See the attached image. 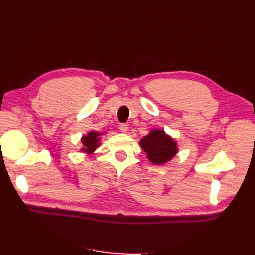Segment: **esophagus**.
<instances>
[{"label": "esophagus", "mask_w": 255, "mask_h": 255, "mask_svg": "<svg viewBox=\"0 0 255 255\" xmlns=\"http://www.w3.org/2000/svg\"><path fill=\"white\" fill-rule=\"evenodd\" d=\"M128 129H129V127L127 124H119V130H121L122 132H127Z\"/></svg>", "instance_id": "obj_1"}]
</instances>
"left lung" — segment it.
<instances>
[{"mask_svg":"<svg viewBox=\"0 0 255 255\" xmlns=\"http://www.w3.org/2000/svg\"><path fill=\"white\" fill-rule=\"evenodd\" d=\"M140 145L154 164L165 163L177 152L175 142L162 130L151 131L140 141Z\"/></svg>","mask_w":255,"mask_h":255,"instance_id":"obj_1","label":"left lung"}]
</instances>
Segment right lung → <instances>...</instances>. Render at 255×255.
Masks as SVG:
<instances>
[{
	"instance_id": "obj_1",
	"label": "right lung",
	"mask_w": 255,
	"mask_h": 255,
	"mask_svg": "<svg viewBox=\"0 0 255 255\" xmlns=\"http://www.w3.org/2000/svg\"><path fill=\"white\" fill-rule=\"evenodd\" d=\"M99 136L100 133L95 131H92L88 134V136H84L82 138V143L84 145L82 151H86L88 153L93 152V151L99 147V141H100Z\"/></svg>"
}]
</instances>
